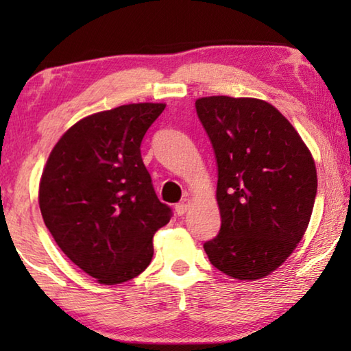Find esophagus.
<instances>
[{"label": "esophagus", "instance_id": "esophagus-1", "mask_svg": "<svg viewBox=\"0 0 351 351\" xmlns=\"http://www.w3.org/2000/svg\"><path fill=\"white\" fill-rule=\"evenodd\" d=\"M189 207H190V199H189V198H184V199L181 201V203H178V204H176V207H175V210H176V213H178V215H180V217H182V215H184V213H186V212H187V209H189Z\"/></svg>", "mask_w": 351, "mask_h": 351}]
</instances>
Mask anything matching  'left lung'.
I'll list each match as a JSON object with an SVG mask.
<instances>
[{
  "label": "left lung",
  "instance_id": "obj_1",
  "mask_svg": "<svg viewBox=\"0 0 351 351\" xmlns=\"http://www.w3.org/2000/svg\"><path fill=\"white\" fill-rule=\"evenodd\" d=\"M195 106L215 153L221 215L204 251L226 276L263 278L293 254L310 223L314 159L288 119L265 100L210 96Z\"/></svg>",
  "mask_w": 351,
  "mask_h": 351
}]
</instances>
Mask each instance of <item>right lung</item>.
Listing matches in <instances>:
<instances>
[{
	"instance_id": "right-lung-1",
	"label": "right lung",
	"mask_w": 351,
	"mask_h": 351,
	"mask_svg": "<svg viewBox=\"0 0 351 351\" xmlns=\"http://www.w3.org/2000/svg\"><path fill=\"white\" fill-rule=\"evenodd\" d=\"M164 108L130 104L88 116L47 158L38 192L46 228L99 283L138 277L152 261L153 235L171 218L141 156V142Z\"/></svg>"
}]
</instances>
